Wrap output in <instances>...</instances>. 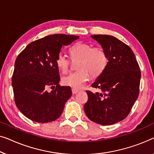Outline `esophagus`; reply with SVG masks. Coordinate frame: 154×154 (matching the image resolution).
I'll return each mask as SVG.
<instances>
[{
  "instance_id": "34e87169",
  "label": "esophagus",
  "mask_w": 154,
  "mask_h": 154,
  "mask_svg": "<svg viewBox=\"0 0 154 154\" xmlns=\"http://www.w3.org/2000/svg\"><path fill=\"white\" fill-rule=\"evenodd\" d=\"M78 91H79V90L75 89V88H72V94H76L77 93H78Z\"/></svg>"
}]
</instances>
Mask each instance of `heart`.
<instances>
[{
  "label": "heart",
  "mask_w": 154,
  "mask_h": 154,
  "mask_svg": "<svg viewBox=\"0 0 154 154\" xmlns=\"http://www.w3.org/2000/svg\"><path fill=\"white\" fill-rule=\"evenodd\" d=\"M72 60L79 59L77 64L79 70L71 72L62 78L65 86L75 89L81 88L89 79V72L93 77H97L105 70L108 59L105 51L100 47H93L87 43L77 42L70 49ZM56 65L59 71L66 73L68 70L70 60L64 54L60 53L56 58Z\"/></svg>",
  "instance_id": "b5f03b06"
}]
</instances>
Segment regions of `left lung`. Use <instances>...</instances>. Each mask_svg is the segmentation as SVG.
<instances>
[{"instance_id":"8db88e82","label":"left lung","mask_w":154,"mask_h":154,"mask_svg":"<svg viewBox=\"0 0 154 154\" xmlns=\"http://www.w3.org/2000/svg\"><path fill=\"white\" fill-rule=\"evenodd\" d=\"M107 56L105 70L91 86L96 94L86 91L88 101L84 106L91 121L103 125L119 122L131 112L139 95L141 72L133 51L115 37L94 35Z\"/></svg>"}]
</instances>
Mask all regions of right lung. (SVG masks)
I'll return each mask as SVG.
<instances>
[{
    "instance_id": "right-lung-1",
    "label": "right lung",
    "mask_w": 154,
    "mask_h": 154,
    "mask_svg": "<svg viewBox=\"0 0 154 154\" xmlns=\"http://www.w3.org/2000/svg\"><path fill=\"white\" fill-rule=\"evenodd\" d=\"M79 36L54 34L30 43L17 56L12 77L17 108L28 119L38 123L59 118L72 96L70 86H60L56 58L62 46ZM51 87L53 91L48 92Z\"/></svg>"
}]
</instances>
